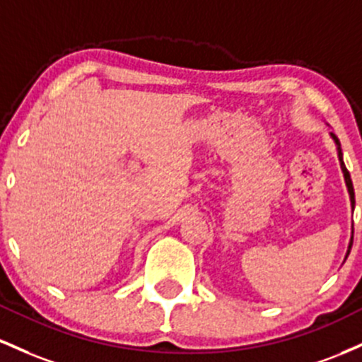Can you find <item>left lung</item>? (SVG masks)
Here are the masks:
<instances>
[{
	"mask_svg": "<svg viewBox=\"0 0 362 362\" xmlns=\"http://www.w3.org/2000/svg\"><path fill=\"white\" fill-rule=\"evenodd\" d=\"M330 136H332V140H334V144H335V148H337V157H339L340 169H342L345 186H347L349 198H351V206H352V210H354V205H356V200H354V186H352L351 174H349V170H347V168H345V164H344V156H342V148H340V141H339V138L335 136V133H330ZM352 234H354V227H352ZM351 247H352V235H351V241H349V247H347V253H345V258H347V257H349V253H351Z\"/></svg>",
	"mask_w": 362,
	"mask_h": 362,
	"instance_id": "obj_1",
	"label": "left lung"
}]
</instances>
